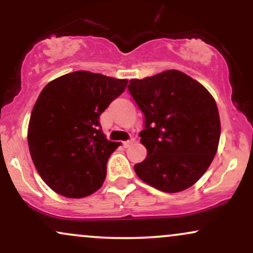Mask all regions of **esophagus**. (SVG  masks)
<instances>
[{"label": "esophagus", "mask_w": 253, "mask_h": 253, "mask_svg": "<svg viewBox=\"0 0 253 253\" xmlns=\"http://www.w3.org/2000/svg\"><path fill=\"white\" fill-rule=\"evenodd\" d=\"M133 143H134V139H129V140H127V141H124V146L125 147H128V146H130V145H132Z\"/></svg>", "instance_id": "esophagus-1"}]
</instances>
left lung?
Here are the masks:
<instances>
[{
  "instance_id": "obj_1",
  "label": "left lung",
  "mask_w": 253,
  "mask_h": 253,
  "mask_svg": "<svg viewBox=\"0 0 253 253\" xmlns=\"http://www.w3.org/2000/svg\"><path fill=\"white\" fill-rule=\"evenodd\" d=\"M128 90L145 117L141 181L165 193L185 190L201 178L217 151L220 117L213 96L184 72L167 70L130 80Z\"/></svg>"
}]
</instances>
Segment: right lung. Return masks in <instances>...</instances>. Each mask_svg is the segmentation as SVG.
I'll return each mask as SVG.
<instances>
[{"label":"right lung","mask_w":253,"mask_h":253,"mask_svg":"<svg viewBox=\"0 0 253 253\" xmlns=\"http://www.w3.org/2000/svg\"><path fill=\"white\" fill-rule=\"evenodd\" d=\"M127 82L75 71L42 90L28 125V147L40 177L57 194L82 199L102 187L107 162L120 144L107 140L98 119Z\"/></svg>","instance_id":"obj_1"}]
</instances>
